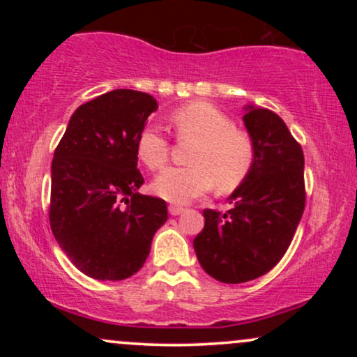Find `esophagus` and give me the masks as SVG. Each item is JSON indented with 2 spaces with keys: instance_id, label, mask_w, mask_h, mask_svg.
Instances as JSON below:
<instances>
[{
  "instance_id": "obj_1",
  "label": "esophagus",
  "mask_w": 357,
  "mask_h": 357,
  "mask_svg": "<svg viewBox=\"0 0 357 357\" xmlns=\"http://www.w3.org/2000/svg\"><path fill=\"white\" fill-rule=\"evenodd\" d=\"M184 211V208L183 206H178V204H171L169 206V213L173 216H178V215H181V213Z\"/></svg>"
}]
</instances>
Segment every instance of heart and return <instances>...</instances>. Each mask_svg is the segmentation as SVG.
<instances>
[{
	"label": "heart",
	"mask_w": 357,
	"mask_h": 357,
	"mask_svg": "<svg viewBox=\"0 0 357 357\" xmlns=\"http://www.w3.org/2000/svg\"><path fill=\"white\" fill-rule=\"evenodd\" d=\"M176 136L195 141L188 161L190 166L166 167L153 181L159 198L186 204L206 195L216 184L220 192L240 188L252 173L257 158L255 139L233 119L208 102L196 100L176 109L169 117ZM136 151L149 169H159L169 158V141L154 127H142Z\"/></svg>",
	"instance_id": "heart-1"
}]
</instances>
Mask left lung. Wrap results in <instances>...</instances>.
Wrapping results in <instances>:
<instances>
[{
    "instance_id": "left-lung-1",
    "label": "left lung",
    "mask_w": 357,
    "mask_h": 357,
    "mask_svg": "<svg viewBox=\"0 0 357 357\" xmlns=\"http://www.w3.org/2000/svg\"><path fill=\"white\" fill-rule=\"evenodd\" d=\"M255 139L252 173L230 196L231 210H204L192 240L204 272L223 284H243L270 272L290 247L305 208L304 153L285 122L248 105L243 116Z\"/></svg>"
}]
</instances>
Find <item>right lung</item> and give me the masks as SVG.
Instances as JSON below:
<instances>
[{
  "label": "right lung",
  "mask_w": 357,
  "mask_h": 357,
  "mask_svg": "<svg viewBox=\"0 0 357 357\" xmlns=\"http://www.w3.org/2000/svg\"><path fill=\"white\" fill-rule=\"evenodd\" d=\"M158 110L153 96L117 89L73 112L52 161L50 227L68 260L96 280L139 272L166 202L137 192L136 139Z\"/></svg>",
  "instance_id": "1"
}]
</instances>
